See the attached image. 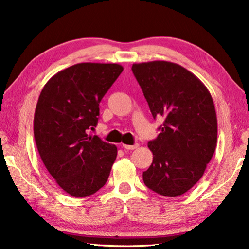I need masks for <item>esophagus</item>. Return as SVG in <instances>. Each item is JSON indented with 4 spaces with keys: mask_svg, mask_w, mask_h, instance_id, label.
Instances as JSON below:
<instances>
[{
    "mask_svg": "<svg viewBox=\"0 0 249 249\" xmlns=\"http://www.w3.org/2000/svg\"><path fill=\"white\" fill-rule=\"evenodd\" d=\"M137 146H139V144H134V145H126V144H123V148L128 149V151H132V149L137 148Z\"/></svg>",
    "mask_w": 249,
    "mask_h": 249,
    "instance_id": "obj_1",
    "label": "esophagus"
}]
</instances>
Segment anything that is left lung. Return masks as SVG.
I'll use <instances>...</instances> for the list:
<instances>
[{
	"label": "left lung",
	"instance_id": "8db88e82",
	"mask_svg": "<svg viewBox=\"0 0 249 249\" xmlns=\"http://www.w3.org/2000/svg\"><path fill=\"white\" fill-rule=\"evenodd\" d=\"M132 72L154 120L164 118L159 136L148 142L153 163L143 180L157 194L179 196L202 178L215 152L214 102L203 83L175 63L134 64Z\"/></svg>",
	"mask_w": 249,
	"mask_h": 249
}]
</instances>
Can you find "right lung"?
Masks as SVG:
<instances>
[{"label": "right lung", "instance_id": "1", "mask_svg": "<svg viewBox=\"0 0 249 249\" xmlns=\"http://www.w3.org/2000/svg\"><path fill=\"white\" fill-rule=\"evenodd\" d=\"M123 72L118 64L81 63L55 74L39 94L34 137L39 156L57 184L74 197L105 185L117 155L115 145L90 135L100 103Z\"/></svg>", "mask_w": 249, "mask_h": 249}]
</instances>
